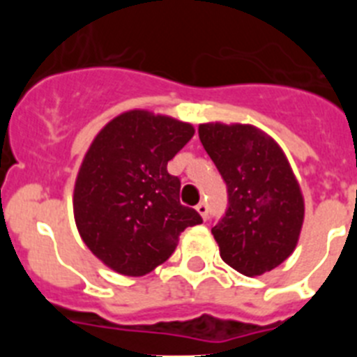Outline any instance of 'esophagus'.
Wrapping results in <instances>:
<instances>
[{
  "label": "esophagus",
  "instance_id": "1",
  "mask_svg": "<svg viewBox=\"0 0 357 357\" xmlns=\"http://www.w3.org/2000/svg\"><path fill=\"white\" fill-rule=\"evenodd\" d=\"M197 211H198V214L204 218V220H207V214H209V206H207L206 202H200V204L197 206Z\"/></svg>",
  "mask_w": 357,
  "mask_h": 357
}]
</instances>
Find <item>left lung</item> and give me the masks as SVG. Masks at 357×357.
<instances>
[{
  "label": "left lung",
  "mask_w": 357,
  "mask_h": 357,
  "mask_svg": "<svg viewBox=\"0 0 357 357\" xmlns=\"http://www.w3.org/2000/svg\"><path fill=\"white\" fill-rule=\"evenodd\" d=\"M200 141L227 184L229 207L213 227L220 255L248 277L263 275L295 250L304 198L284 151L252 125L206 123Z\"/></svg>",
  "instance_id": "obj_1"
}]
</instances>
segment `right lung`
<instances>
[{
	"mask_svg": "<svg viewBox=\"0 0 357 357\" xmlns=\"http://www.w3.org/2000/svg\"><path fill=\"white\" fill-rule=\"evenodd\" d=\"M189 123L128 110L94 137L73 195L75 222L98 259L128 277L146 275L175 252L202 216L181 204V178L168 160L188 144Z\"/></svg>",
	"mask_w": 357,
	"mask_h": 357,
	"instance_id": "obj_1",
	"label": "right lung"
}]
</instances>
